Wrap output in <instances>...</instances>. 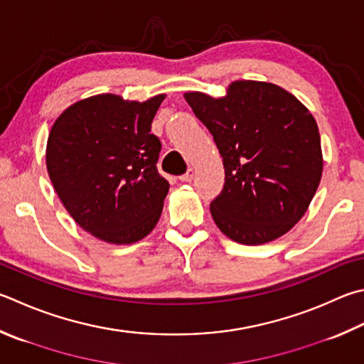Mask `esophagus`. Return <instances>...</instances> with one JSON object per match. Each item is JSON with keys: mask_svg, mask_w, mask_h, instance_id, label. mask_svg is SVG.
<instances>
[{"mask_svg": "<svg viewBox=\"0 0 364 364\" xmlns=\"http://www.w3.org/2000/svg\"><path fill=\"white\" fill-rule=\"evenodd\" d=\"M194 175H196V171H194L193 168H189V170L186 171V173L180 176V180H181L183 183H191V181L194 180Z\"/></svg>", "mask_w": 364, "mask_h": 364, "instance_id": "esophagus-1", "label": "esophagus"}]
</instances>
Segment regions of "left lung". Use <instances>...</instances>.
I'll list each match as a JSON object with an SVG mask.
<instances>
[{
  "mask_svg": "<svg viewBox=\"0 0 364 364\" xmlns=\"http://www.w3.org/2000/svg\"><path fill=\"white\" fill-rule=\"evenodd\" d=\"M184 98L213 135L224 188L210 203L224 235L262 245L285 235L318 189L323 154L312 113L280 85L234 81L226 95L186 92Z\"/></svg>",
  "mask_w": 364,
  "mask_h": 364,
  "instance_id": "obj_1",
  "label": "left lung"
}]
</instances>
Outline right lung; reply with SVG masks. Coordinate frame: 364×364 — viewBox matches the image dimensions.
<instances>
[{
	"mask_svg": "<svg viewBox=\"0 0 364 364\" xmlns=\"http://www.w3.org/2000/svg\"><path fill=\"white\" fill-rule=\"evenodd\" d=\"M164 98L94 95L73 103L52 125L49 178L70 216L97 239L130 245L159 221L168 181L156 167L161 141L151 124Z\"/></svg>",
	"mask_w": 364,
	"mask_h": 364,
	"instance_id": "add662e5",
	"label": "right lung"
}]
</instances>
